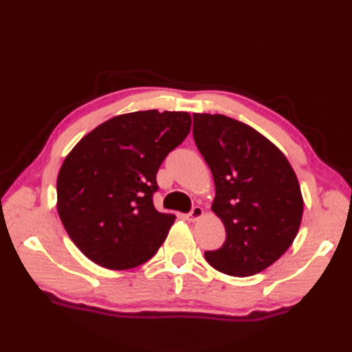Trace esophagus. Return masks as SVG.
I'll use <instances>...</instances> for the list:
<instances>
[{"instance_id":"esophagus-1","label":"esophagus","mask_w":352,"mask_h":352,"mask_svg":"<svg viewBox=\"0 0 352 352\" xmlns=\"http://www.w3.org/2000/svg\"><path fill=\"white\" fill-rule=\"evenodd\" d=\"M203 214H204L203 208H201L199 206H195V207H192V210L188 213V219H189V221H197V219H199Z\"/></svg>"}]
</instances>
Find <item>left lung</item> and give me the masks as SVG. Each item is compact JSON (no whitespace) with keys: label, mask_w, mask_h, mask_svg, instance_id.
Segmentation results:
<instances>
[{"label":"left lung","mask_w":352,"mask_h":352,"mask_svg":"<svg viewBox=\"0 0 352 352\" xmlns=\"http://www.w3.org/2000/svg\"><path fill=\"white\" fill-rule=\"evenodd\" d=\"M193 139L213 174L212 210L227 233L206 260L222 274L256 275L287 251L300 230L304 203L295 172L271 140L233 118L195 113Z\"/></svg>","instance_id":"obj_1"}]
</instances>
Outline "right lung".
Wrapping results in <instances>:
<instances>
[{"label": "right lung", "mask_w": 352, "mask_h": 352, "mask_svg": "<svg viewBox=\"0 0 352 352\" xmlns=\"http://www.w3.org/2000/svg\"><path fill=\"white\" fill-rule=\"evenodd\" d=\"M190 125L186 111H134L98 125L66 155L57 212L89 260L124 271L160 248L175 216L155 210L157 170Z\"/></svg>", "instance_id": "add662e5"}]
</instances>
